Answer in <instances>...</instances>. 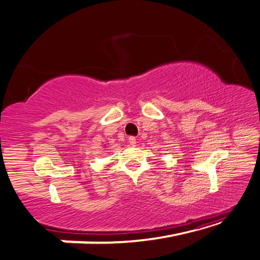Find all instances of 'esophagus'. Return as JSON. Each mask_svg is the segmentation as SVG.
Instances as JSON below:
<instances>
[{"instance_id":"1","label":"esophagus","mask_w":260,"mask_h":260,"mask_svg":"<svg viewBox=\"0 0 260 260\" xmlns=\"http://www.w3.org/2000/svg\"><path fill=\"white\" fill-rule=\"evenodd\" d=\"M128 142H129L131 145H135L136 144V139H135L134 136H129L128 137Z\"/></svg>"}]
</instances>
